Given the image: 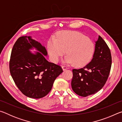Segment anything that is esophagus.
<instances>
[{
	"label": "esophagus",
	"mask_w": 122,
	"mask_h": 122,
	"mask_svg": "<svg viewBox=\"0 0 122 122\" xmlns=\"http://www.w3.org/2000/svg\"><path fill=\"white\" fill-rule=\"evenodd\" d=\"M62 68L63 71H66V69H68V68L67 67H66V66H62Z\"/></svg>",
	"instance_id": "34e87169"
}]
</instances>
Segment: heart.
I'll return each mask as SVG.
<instances>
[{
    "label": "heart",
    "mask_w": 122,
    "mask_h": 122,
    "mask_svg": "<svg viewBox=\"0 0 122 122\" xmlns=\"http://www.w3.org/2000/svg\"><path fill=\"white\" fill-rule=\"evenodd\" d=\"M47 49L51 60L56 63L66 52L63 62L81 67L89 62L93 56L95 45L92 41L81 33L66 31L57 39L52 38L48 41Z\"/></svg>",
    "instance_id": "obj_1"
}]
</instances>
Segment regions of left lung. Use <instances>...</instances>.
Returning <instances> with one entry per match:
<instances>
[{
	"mask_svg": "<svg viewBox=\"0 0 122 122\" xmlns=\"http://www.w3.org/2000/svg\"><path fill=\"white\" fill-rule=\"evenodd\" d=\"M111 55L110 49L100 36L95 41V48L91 61L81 69H73L72 89L78 95L86 97L102 89L110 73Z\"/></svg>",
	"mask_w": 122,
	"mask_h": 122,
	"instance_id": "1",
	"label": "left lung"
}]
</instances>
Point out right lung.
<instances>
[{"instance_id":"right-lung-1","label":"right lung","mask_w":122,"mask_h":122,"mask_svg":"<svg viewBox=\"0 0 122 122\" xmlns=\"http://www.w3.org/2000/svg\"><path fill=\"white\" fill-rule=\"evenodd\" d=\"M33 49L38 51L32 53L30 50ZM46 56L45 47L30 36L20 37L13 47L10 73L17 87L28 97L40 98L47 95L63 72L60 66L47 61Z\"/></svg>"}]
</instances>
